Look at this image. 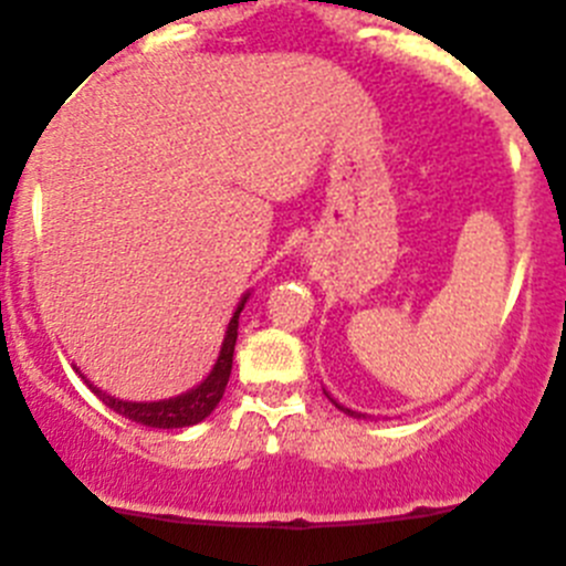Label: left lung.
I'll return each instance as SVG.
<instances>
[{
	"mask_svg": "<svg viewBox=\"0 0 566 566\" xmlns=\"http://www.w3.org/2000/svg\"><path fill=\"white\" fill-rule=\"evenodd\" d=\"M332 402H335V399H332ZM335 405H337V402H335ZM337 408H340V410H343V413H348V416H357V413H355V410H348V408H343V405H337Z\"/></svg>",
	"mask_w": 566,
	"mask_h": 566,
	"instance_id": "1",
	"label": "left lung"
}]
</instances>
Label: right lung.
<instances>
[{"mask_svg":"<svg viewBox=\"0 0 566 566\" xmlns=\"http://www.w3.org/2000/svg\"><path fill=\"white\" fill-rule=\"evenodd\" d=\"M248 295H242V301L237 304L234 315L229 321V329H226L223 346H220V355L214 368L209 371V377L203 379L200 385H195L192 390L181 396H172V399H161V402H123V399H114L105 390L94 388L92 382L86 385L94 390V394L108 405L114 413L125 416V419L136 421V424L145 427H158V430H176V427H192L198 421H203L211 410L218 408V402L223 399L226 385H229L231 377V360H234V343H237V326H240V313L245 307Z\"/></svg>","mask_w":566,"mask_h":566,"instance_id":"add662e5","label":"right lung"}]
</instances>
